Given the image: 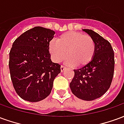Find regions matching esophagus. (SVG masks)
<instances>
[{
    "instance_id": "obj_1",
    "label": "esophagus",
    "mask_w": 124,
    "mask_h": 124,
    "mask_svg": "<svg viewBox=\"0 0 124 124\" xmlns=\"http://www.w3.org/2000/svg\"><path fill=\"white\" fill-rule=\"evenodd\" d=\"M66 68L62 65V66H61V67H60V70H61V72H63L64 70H65V69H66Z\"/></svg>"
}]
</instances>
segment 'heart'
<instances>
[{
    "label": "heart",
    "mask_w": 124,
    "mask_h": 124,
    "mask_svg": "<svg viewBox=\"0 0 124 124\" xmlns=\"http://www.w3.org/2000/svg\"><path fill=\"white\" fill-rule=\"evenodd\" d=\"M49 50L56 62H62L68 54V64L82 66L91 62L96 46L91 36L79 32L69 31L59 36L56 42H50Z\"/></svg>",
    "instance_id": "obj_1"
}]
</instances>
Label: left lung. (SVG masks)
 Instances as JSON below:
<instances>
[{"mask_svg": "<svg viewBox=\"0 0 124 124\" xmlns=\"http://www.w3.org/2000/svg\"><path fill=\"white\" fill-rule=\"evenodd\" d=\"M94 41L96 50L91 62L74 70L70 87L77 98L91 101L101 97L109 88L114 72V53L109 42L98 33L83 29Z\"/></svg>", "mask_w": 124, "mask_h": 124, "instance_id": "8db88e82", "label": "left lung"}]
</instances>
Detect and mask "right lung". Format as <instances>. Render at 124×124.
<instances>
[{"label":"right lung","mask_w":124,"mask_h":124,"mask_svg":"<svg viewBox=\"0 0 124 124\" xmlns=\"http://www.w3.org/2000/svg\"><path fill=\"white\" fill-rule=\"evenodd\" d=\"M55 32L36 26L22 34L13 42L9 53L10 78L16 92L26 101L36 102L51 92L60 65L54 63L49 52Z\"/></svg>","instance_id":"1"}]
</instances>
